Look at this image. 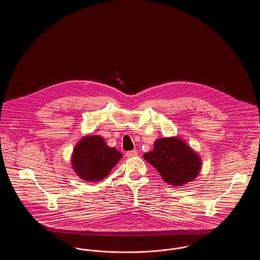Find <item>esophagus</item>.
I'll return each instance as SVG.
<instances>
[{"label": "esophagus", "instance_id": "34e87169", "mask_svg": "<svg viewBox=\"0 0 260 260\" xmlns=\"http://www.w3.org/2000/svg\"><path fill=\"white\" fill-rule=\"evenodd\" d=\"M125 155H126V157H135L137 155V151L136 150H131V151H127L126 153H125Z\"/></svg>", "mask_w": 260, "mask_h": 260}]
</instances>
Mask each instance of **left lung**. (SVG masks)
<instances>
[{
    "label": "left lung",
    "instance_id": "left-lung-1",
    "mask_svg": "<svg viewBox=\"0 0 260 260\" xmlns=\"http://www.w3.org/2000/svg\"><path fill=\"white\" fill-rule=\"evenodd\" d=\"M143 158L171 185L182 186L192 181L201 169L198 155L175 137L158 139L154 149L144 154Z\"/></svg>",
    "mask_w": 260,
    "mask_h": 260
}]
</instances>
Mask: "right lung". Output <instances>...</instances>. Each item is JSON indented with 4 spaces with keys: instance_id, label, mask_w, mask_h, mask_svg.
I'll return each instance as SVG.
<instances>
[{
    "instance_id": "add662e5",
    "label": "right lung",
    "mask_w": 260,
    "mask_h": 260,
    "mask_svg": "<svg viewBox=\"0 0 260 260\" xmlns=\"http://www.w3.org/2000/svg\"><path fill=\"white\" fill-rule=\"evenodd\" d=\"M122 158L116 148L106 145L99 136H87L76 146L72 165L77 174L86 181H99L107 177Z\"/></svg>"
}]
</instances>
